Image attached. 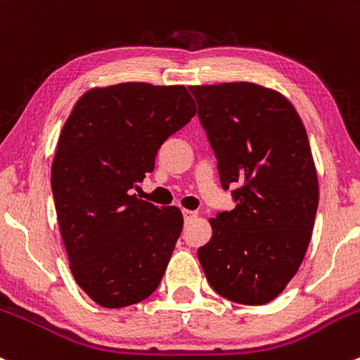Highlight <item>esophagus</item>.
<instances>
[{
	"instance_id": "esophagus-1",
	"label": "esophagus",
	"mask_w": 360,
	"mask_h": 360,
	"mask_svg": "<svg viewBox=\"0 0 360 360\" xmlns=\"http://www.w3.org/2000/svg\"><path fill=\"white\" fill-rule=\"evenodd\" d=\"M183 215H184V221L186 222H191L193 219H196V212L195 210H183Z\"/></svg>"
}]
</instances>
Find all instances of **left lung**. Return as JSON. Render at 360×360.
<instances>
[{
    "label": "left lung",
    "mask_w": 360,
    "mask_h": 360,
    "mask_svg": "<svg viewBox=\"0 0 360 360\" xmlns=\"http://www.w3.org/2000/svg\"><path fill=\"white\" fill-rule=\"evenodd\" d=\"M198 117L236 207L210 219L198 248L209 285L245 305L274 300L297 274L316 221L319 184L307 131L278 91L253 82L191 86Z\"/></svg>",
    "instance_id": "1"
}]
</instances>
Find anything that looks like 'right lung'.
<instances>
[{
  "instance_id": "add662e5",
  "label": "right lung",
  "mask_w": 360,
  "mask_h": 360,
  "mask_svg": "<svg viewBox=\"0 0 360 360\" xmlns=\"http://www.w3.org/2000/svg\"><path fill=\"white\" fill-rule=\"evenodd\" d=\"M195 112L184 86L122 82L82 94L63 124L51 165L56 217L72 276L101 307L138 304L160 285L183 214L132 190Z\"/></svg>"
}]
</instances>
